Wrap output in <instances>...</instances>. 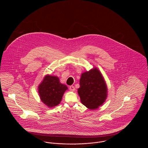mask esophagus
Instances as JSON below:
<instances>
[{
    "label": "esophagus",
    "mask_w": 148,
    "mask_h": 148,
    "mask_svg": "<svg viewBox=\"0 0 148 148\" xmlns=\"http://www.w3.org/2000/svg\"><path fill=\"white\" fill-rule=\"evenodd\" d=\"M69 89L71 90V91H73V92H74V90H75V88H74V86H69Z\"/></svg>",
    "instance_id": "esophagus-1"
}]
</instances>
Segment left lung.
<instances>
[{"label": "left lung", "mask_w": 148, "mask_h": 148, "mask_svg": "<svg viewBox=\"0 0 148 148\" xmlns=\"http://www.w3.org/2000/svg\"><path fill=\"white\" fill-rule=\"evenodd\" d=\"M77 92L82 104L89 109H96L104 103L108 89L104 77L97 68L82 74Z\"/></svg>", "instance_id": "1"}]
</instances>
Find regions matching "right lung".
<instances>
[{"label": "right lung", "instance_id": "add662e5", "mask_svg": "<svg viewBox=\"0 0 148 148\" xmlns=\"http://www.w3.org/2000/svg\"><path fill=\"white\" fill-rule=\"evenodd\" d=\"M68 87L62 84L56 76L47 75L38 86V92L42 103L48 107L58 106L62 101Z\"/></svg>", "mask_w": 148, "mask_h": 148}]
</instances>
